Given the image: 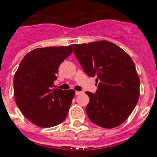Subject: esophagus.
Here are the masks:
<instances>
[{
  "mask_svg": "<svg viewBox=\"0 0 157 157\" xmlns=\"http://www.w3.org/2000/svg\"><path fill=\"white\" fill-rule=\"evenodd\" d=\"M81 93V92H79V91H76V92H75V94H76V95H80V94Z\"/></svg>",
  "mask_w": 157,
  "mask_h": 157,
  "instance_id": "obj_1",
  "label": "esophagus"
}]
</instances>
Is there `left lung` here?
I'll return each mask as SVG.
<instances>
[{
    "mask_svg": "<svg viewBox=\"0 0 157 157\" xmlns=\"http://www.w3.org/2000/svg\"><path fill=\"white\" fill-rule=\"evenodd\" d=\"M73 46L84 73L95 77L98 83L95 93L86 92L89 96L88 118L103 128L119 126L130 115L139 99L140 80L133 60L108 41Z\"/></svg>",
    "mask_w": 157,
    "mask_h": 157,
    "instance_id": "1",
    "label": "left lung"
}]
</instances>
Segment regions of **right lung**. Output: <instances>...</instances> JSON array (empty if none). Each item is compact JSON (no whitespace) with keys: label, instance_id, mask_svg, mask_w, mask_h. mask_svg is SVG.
Wrapping results in <instances>:
<instances>
[{"label":"right lung","instance_id":"obj_1","mask_svg":"<svg viewBox=\"0 0 157 157\" xmlns=\"http://www.w3.org/2000/svg\"><path fill=\"white\" fill-rule=\"evenodd\" d=\"M73 52V46L31 50L23 58L13 80L15 99L26 118L40 127L62 123L75 92L54 88L58 67Z\"/></svg>","mask_w":157,"mask_h":157}]
</instances>
